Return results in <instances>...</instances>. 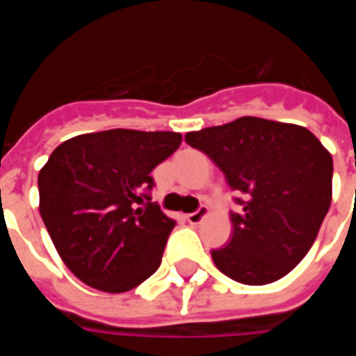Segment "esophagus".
<instances>
[{"mask_svg": "<svg viewBox=\"0 0 356 356\" xmlns=\"http://www.w3.org/2000/svg\"><path fill=\"white\" fill-rule=\"evenodd\" d=\"M208 213H209L208 206H200V208L196 209L194 213H188V216H186V221H188L191 225H198L204 217L208 216Z\"/></svg>", "mask_w": 356, "mask_h": 356, "instance_id": "obj_1", "label": "esophagus"}]
</instances>
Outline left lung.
Masks as SVG:
<instances>
[{
  "instance_id": "8db88e82",
  "label": "left lung",
  "mask_w": 356,
  "mask_h": 356,
  "mask_svg": "<svg viewBox=\"0 0 356 356\" xmlns=\"http://www.w3.org/2000/svg\"><path fill=\"white\" fill-rule=\"evenodd\" d=\"M208 154L232 191L244 194L232 213V238L211 252L232 280L263 286L280 280L316 240L332 204V154L303 125L242 116L185 135Z\"/></svg>"
}]
</instances>
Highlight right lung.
<instances>
[{
	"label": "right lung",
	"instance_id": "1",
	"mask_svg": "<svg viewBox=\"0 0 356 356\" xmlns=\"http://www.w3.org/2000/svg\"><path fill=\"white\" fill-rule=\"evenodd\" d=\"M183 135L108 129L58 145L40 170V216L60 259L95 290L124 293L160 267L175 221L150 204V171Z\"/></svg>",
	"mask_w": 356,
	"mask_h": 356
}]
</instances>
